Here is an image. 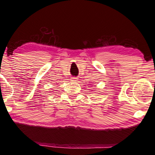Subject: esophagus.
Wrapping results in <instances>:
<instances>
[{"mask_svg": "<svg viewBox=\"0 0 155 155\" xmlns=\"http://www.w3.org/2000/svg\"><path fill=\"white\" fill-rule=\"evenodd\" d=\"M71 79H72V81H78V78H77V77H72Z\"/></svg>", "mask_w": 155, "mask_h": 155, "instance_id": "obj_1", "label": "esophagus"}]
</instances>
